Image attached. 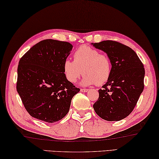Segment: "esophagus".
I'll list each match as a JSON object with an SVG mask.
<instances>
[{"instance_id":"34e87169","label":"esophagus","mask_w":159,"mask_h":159,"mask_svg":"<svg viewBox=\"0 0 159 159\" xmlns=\"http://www.w3.org/2000/svg\"><path fill=\"white\" fill-rule=\"evenodd\" d=\"M88 91H89V90L86 89H80V91L81 92H86Z\"/></svg>"}]
</instances>
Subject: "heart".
<instances>
[{
	"label": "heart",
	"instance_id": "1",
	"mask_svg": "<svg viewBox=\"0 0 159 159\" xmlns=\"http://www.w3.org/2000/svg\"><path fill=\"white\" fill-rule=\"evenodd\" d=\"M73 59L74 61L66 58L63 66L66 79L69 82H76L82 73L84 75L82 80L84 85L96 84L101 86L110 79L112 65L107 54L84 45L75 50Z\"/></svg>",
	"mask_w": 159,
	"mask_h": 159
}]
</instances>
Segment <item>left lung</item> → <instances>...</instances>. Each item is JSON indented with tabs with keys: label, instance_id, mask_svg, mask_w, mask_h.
Segmentation results:
<instances>
[{
	"label": "left lung",
	"instance_id": "8db88e82",
	"mask_svg": "<svg viewBox=\"0 0 159 159\" xmlns=\"http://www.w3.org/2000/svg\"><path fill=\"white\" fill-rule=\"evenodd\" d=\"M93 45L107 53L112 65L110 79L98 90L94 111L108 121L124 119L134 109L143 91V63L134 50L119 42L108 40Z\"/></svg>",
	"mask_w": 159,
	"mask_h": 159
}]
</instances>
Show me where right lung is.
<instances>
[{
	"instance_id": "obj_1",
	"label": "right lung",
	"mask_w": 159,
	"mask_h": 159,
	"mask_svg": "<svg viewBox=\"0 0 159 159\" xmlns=\"http://www.w3.org/2000/svg\"><path fill=\"white\" fill-rule=\"evenodd\" d=\"M72 48L68 42L46 39L20 58L16 89L32 117L54 123L68 113L72 98L80 91L63 73V63Z\"/></svg>"
}]
</instances>
